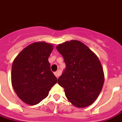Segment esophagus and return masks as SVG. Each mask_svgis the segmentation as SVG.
<instances>
[{"label": "esophagus", "instance_id": "34e87169", "mask_svg": "<svg viewBox=\"0 0 122 122\" xmlns=\"http://www.w3.org/2000/svg\"><path fill=\"white\" fill-rule=\"evenodd\" d=\"M54 75H55V76H56V78H58V77L60 76V73H59V71H56V72H54Z\"/></svg>", "mask_w": 122, "mask_h": 122}]
</instances>
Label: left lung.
I'll return each instance as SVG.
<instances>
[{"label": "left lung", "instance_id": "obj_1", "mask_svg": "<svg viewBox=\"0 0 122 122\" xmlns=\"http://www.w3.org/2000/svg\"><path fill=\"white\" fill-rule=\"evenodd\" d=\"M66 68L58 80L66 98L73 105L83 108L97 100L104 83V73L98 58L86 46L73 40L56 47Z\"/></svg>", "mask_w": 122, "mask_h": 122}]
</instances>
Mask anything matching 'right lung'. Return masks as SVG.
<instances>
[{
  "mask_svg": "<svg viewBox=\"0 0 122 122\" xmlns=\"http://www.w3.org/2000/svg\"><path fill=\"white\" fill-rule=\"evenodd\" d=\"M52 49L51 44L34 42L24 48L13 61L12 85L17 95L25 103L34 105L40 103L57 83L48 61Z\"/></svg>",
  "mask_w": 122,
  "mask_h": 122,
  "instance_id": "add662e5",
  "label": "right lung"
}]
</instances>
